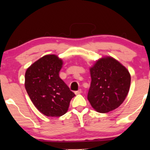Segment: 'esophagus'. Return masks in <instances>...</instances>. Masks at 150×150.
<instances>
[{"label": "esophagus", "mask_w": 150, "mask_h": 150, "mask_svg": "<svg viewBox=\"0 0 150 150\" xmlns=\"http://www.w3.org/2000/svg\"><path fill=\"white\" fill-rule=\"evenodd\" d=\"M82 93V90H79L78 91H75V95H79V94H81Z\"/></svg>", "instance_id": "esophagus-1"}]
</instances>
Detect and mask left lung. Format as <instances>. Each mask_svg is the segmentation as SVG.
I'll list each match as a JSON object with an SVG mask.
<instances>
[{
    "mask_svg": "<svg viewBox=\"0 0 150 150\" xmlns=\"http://www.w3.org/2000/svg\"><path fill=\"white\" fill-rule=\"evenodd\" d=\"M90 71L91 82L88 99L92 108L102 113L119 108L129 90L128 70L112 57L106 56L96 60Z\"/></svg>",
    "mask_w": 150,
    "mask_h": 150,
    "instance_id": "8db88e82",
    "label": "left lung"
}]
</instances>
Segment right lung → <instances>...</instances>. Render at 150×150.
Instances as JSON below:
<instances>
[{
    "label": "right lung",
    "instance_id": "add662e5",
    "mask_svg": "<svg viewBox=\"0 0 150 150\" xmlns=\"http://www.w3.org/2000/svg\"><path fill=\"white\" fill-rule=\"evenodd\" d=\"M62 60L56 55H44L25 73V88L31 100L47 117H60L68 110L75 95L59 77Z\"/></svg>",
    "mask_w": 150,
    "mask_h": 150
}]
</instances>
